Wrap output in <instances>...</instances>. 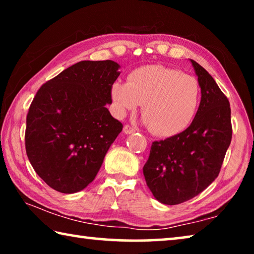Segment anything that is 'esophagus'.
Returning <instances> with one entry per match:
<instances>
[{"label":"esophagus","instance_id":"esophagus-1","mask_svg":"<svg viewBox=\"0 0 254 254\" xmlns=\"http://www.w3.org/2000/svg\"><path fill=\"white\" fill-rule=\"evenodd\" d=\"M123 132H124V134H131V133H134L135 130H134V127H132L127 124V126H124V127H123Z\"/></svg>","mask_w":254,"mask_h":254}]
</instances>
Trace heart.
Returning <instances> with one entry per match:
<instances>
[{"instance_id":"heart-1","label":"heart","mask_w":254,"mask_h":254,"mask_svg":"<svg viewBox=\"0 0 254 254\" xmlns=\"http://www.w3.org/2000/svg\"><path fill=\"white\" fill-rule=\"evenodd\" d=\"M111 98L120 117L142 104L143 123L154 134L173 136L187 128L199 104L200 87L194 76L161 65L137 68L128 81H115Z\"/></svg>"}]
</instances>
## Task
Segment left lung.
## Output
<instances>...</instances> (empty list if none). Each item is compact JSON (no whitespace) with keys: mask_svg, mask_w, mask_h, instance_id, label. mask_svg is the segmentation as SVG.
I'll use <instances>...</instances> for the list:
<instances>
[{"mask_svg":"<svg viewBox=\"0 0 254 254\" xmlns=\"http://www.w3.org/2000/svg\"><path fill=\"white\" fill-rule=\"evenodd\" d=\"M201 98L190 126L179 134L154 141L143 167L154 198L166 205L191 199L220 174L232 139L231 109L216 81L190 59Z\"/></svg>","mask_w":254,"mask_h":254,"instance_id":"obj_1","label":"left lung"}]
</instances>
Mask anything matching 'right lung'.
Masks as SVG:
<instances>
[{
	"mask_svg": "<svg viewBox=\"0 0 254 254\" xmlns=\"http://www.w3.org/2000/svg\"><path fill=\"white\" fill-rule=\"evenodd\" d=\"M121 66L84 60L47 81L30 105L25 150L38 176L55 190L74 194L95 179L122 131L106 109Z\"/></svg>",
	"mask_w": 254,
	"mask_h": 254,
	"instance_id": "right-lung-1",
	"label": "right lung"
}]
</instances>
